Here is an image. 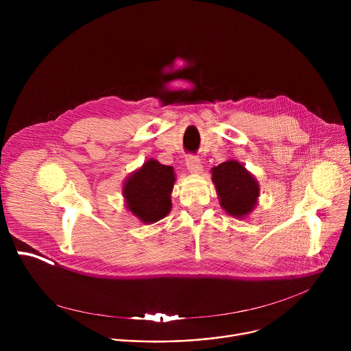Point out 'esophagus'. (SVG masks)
Returning <instances> with one entry per match:
<instances>
[{
    "instance_id": "34e87169",
    "label": "esophagus",
    "mask_w": 351,
    "mask_h": 351,
    "mask_svg": "<svg viewBox=\"0 0 351 351\" xmlns=\"http://www.w3.org/2000/svg\"><path fill=\"white\" fill-rule=\"evenodd\" d=\"M186 167L190 172L193 173H199V171L203 169V165L202 162H199V160L195 157V156H189L186 158Z\"/></svg>"
}]
</instances>
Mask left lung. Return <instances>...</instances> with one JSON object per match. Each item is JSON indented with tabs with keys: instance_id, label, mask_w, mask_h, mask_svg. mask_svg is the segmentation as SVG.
Wrapping results in <instances>:
<instances>
[{
	"instance_id": "left-lung-1",
	"label": "left lung",
	"mask_w": 351,
	"mask_h": 351,
	"mask_svg": "<svg viewBox=\"0 0 351 351\" xmlns=\"http://www.w3.org/2000/svg\"><path fill=\"white\" fill-rule=\"evenodd\" d=\"M222 208L236 218H243L257 204L260 187L252 173H248L237 161H226L213 168Z\"/></svg>"
}]
</instances>
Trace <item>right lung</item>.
I'll return each instance as SVG.
<instances>
[{
	"instance_id": "1",
	"label": "right lung",
	"mask_w": 351,
	"mask_h": 351,
	"mask_svg": "<svg viewBox=\"0 0 351 351\" xmlns=\"http://www.w3.org/2000/svg\"><path fill=\"white\" fill-rule=\"evenodd\" d=\"M173 168L156 160L147 161L123 186L126 207L144 223H154L171 211Z\"/></svg>"
}]
</instances>
